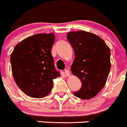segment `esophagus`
I'll return each mask as SVG.
<instances>
[{
    "label": "esophagus",
    "mask_w": 127,
    "mask_h": 127,
    "mask_svg": "<svg viewBox=\"0 0 127 127\" xmlns=\"http://www.w3.org/2000/svg\"><path fill=\"white\" fill-rule=\"evenodd\" d=\"M65 74L66 76H70V71H69L67 69H65Z\"/></svg>",
    "instance_id": "34e87169"
}]
</instances>
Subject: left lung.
Masks as SVG:
<instances>
[{"label":"left lung","mask_w":127,"mask_h":127,"mask_svg":"<svg viewBox=\"0 0 127 127\" xmlns=\"http://www.w3.org/2000/svg\"><path fill=\"white\" fill-rule=\"evenodd\" d=\"M66 37L75 52L71 71L81 82L74 95L82 99L93 98L106 83L111 66L110 49L101 37L85 31L68 32Z\"/></svg>","instance_id":"8db88e82"}]
</instances>
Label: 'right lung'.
Masks as SVG:
<instances>
[{"instance_id": "1", "label": "right lung", "mask_w": 127, "mask_h": 127, "mask_svg": "<svg viewBox=\"0 0 127 127\" xmlns=\"http://www.w3.org/2000/svg\"><path fill=\"white\" fill-rule=\"evenodd\" d=\"M54 34H37L15 47L10 57L15 81L27 96L42 98L51 93L53 80L61 76L55 68L51 49Z\"/></svg>"}]
</instances>
